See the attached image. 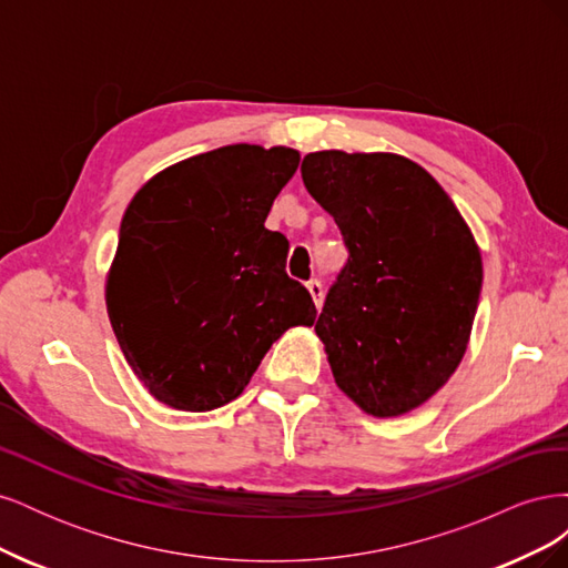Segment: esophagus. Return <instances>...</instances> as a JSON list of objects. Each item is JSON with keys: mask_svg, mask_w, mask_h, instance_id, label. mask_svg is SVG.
<instances>
[{"mask_svg": "<svg viewBox=\"0 0 568 568\" xmlns=\"http://www.w3.org/2000/svg\"><path fill=\"white\" fill-rule=\"evenodd\" d=\"M307 291H311V296H313L315 305H317V307H322V298H324L322 282H320V280H311V282H307Z\"/></svg>", "mask_w": 568, "mask_h": 568, "instance_id": "34e87169", "label": "esophagus"}]
</instances>
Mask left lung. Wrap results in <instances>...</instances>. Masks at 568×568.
I'll use <instances>...</instances> for the list:
<instances>
[{
  "instance_id": "8db88e82",
  "label": "left lung",
  "mask_w": 568,
  "mask_h": 568,
  "mask_svg": "<svg viewBox=\"0 0 568 568\" xmlns=\"http://www.w3.org/2000/svg\"><path fill=\"white\" fill-rule=\"evenodd\" d=\"M301 175L348 263L315 322L336 386L372 417L424 405L462 363L484 263L453 199L398 153H307Z\"/></svg>"
}]
</instances>
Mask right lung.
<instances>
[{
    "mask_svg": "<svg viewBox=\"0 0 568 568\" xmlns=\"http://www.w3.org/2000/svg\"><path fill=\"white\" fill-rule=\"evenodd\" d=\"M301 153L230 144L153 175L120 222L106 311L128 365L159 403L209 412L239 398L315 303L265 227Z\"/></svg>",
    "mask_w": 568,
    "mask_h": 568,
    "instance_id": "add662e5",
    "label": "right lung"
}]
</instances>
